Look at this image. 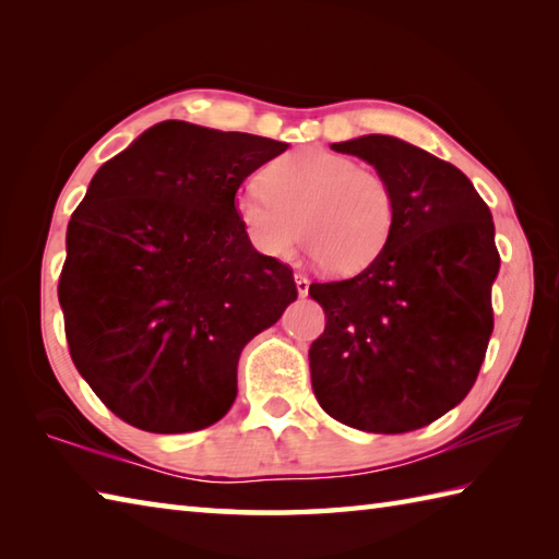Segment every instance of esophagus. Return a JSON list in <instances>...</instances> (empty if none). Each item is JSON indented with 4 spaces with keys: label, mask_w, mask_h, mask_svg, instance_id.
Segmentation results:
<instances>
[{
    "label": "esophagus",
    "mask_w": 559,
    "mask_h": 559,
    "mask_svg": "<svg viewBox=\"0 0 559 559\" xmlns=\"http://www.w3.org/2000/svg\"><path fill=\"white\" fill-rule=\"evenodd\" d=\"M295 288H298L300 298H305V295L310 293V278L302 276V273H298V276H295Z\"/></svg>",
    "instance_id": "1"
}]
</instances>
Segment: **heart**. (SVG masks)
I'll return each mask as SVG.
<instances>
[{"label": "heart", "instance_id": "1", "mask_svg": "<svg viewBox=\"0 0 559 559\" xmlns=\"http://www.w3.org/2000/svg\"><path fill=\"white\" fill-rule=\"evenodd\" d=\"M259 189L235 197V218L266 259H288L300 237L336 276H353L384 252L396 223V194L382 173L324 148L271 160Z\"/></svg>", "mask_w": 559, "mask_h": 559}]
</instances>
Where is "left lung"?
Listing matches in <instances>:
<instances>
[{
	"label": "left lung",
	"mask_w": 559,
	"mask_h": 559,
	"mask_svg": "<svg viewBox=\"0 0 559 559\" xmlns=\"http://www.w3.org/2000/svg\"><path fill=\"white\" fill-rule=\"evenodd\" d=\"M331 148L386 177L396 223L358 276L310 286L326 314L310 348L314 396L355 430H418L466 399L488 350L492 213L466 175L408 141L367 134Z\"/></svg>",
	"instance_id": "obj_1"
}]
</instances>
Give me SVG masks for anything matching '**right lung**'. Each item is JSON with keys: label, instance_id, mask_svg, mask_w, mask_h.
Instances as JSON below:
<instances>
[{"label": "right lung", "instance_id": "add662e5", "mask_svg": "<svg viewBox=\"0 0 559 559\" xmlns=\"http://www.w3.org/2000/svg\"><path fill=\"white\" fill-rule=\"evenodd\" d=\"M286 148L165 120L93 175L57 295L71 360L117 418L180 435L230 411L242 348L298 298L235 218L237 189Z\"/></svg>", "mask_w": 559, "mask_h": 559}]
</instances>
